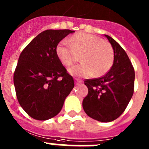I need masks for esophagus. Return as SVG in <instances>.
<instances>
[{"mask_svg": "<svg viewBox=\"0 0 149 149\" xmlns=\"http://www.w3.org/2000/svg\"><path fill=\"white\" fill-rule=\"evenodd\" d=\"M74 83H75L76 85H78V84H80L81 83H82V81H81V80H80V79L75 78L74 79Z\"/></svg>", "mask_w": 149, "mask_h": 149, "instance_id": "34e87169", "label": "esophagus"}]
</instances>
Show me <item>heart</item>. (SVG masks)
Returning <instances> with one entry per match:
<instances>
[{
	"label": "heart",
	"mask_w": 149,
	"mask_h": 149,
	"mask_svg": "<svg viewBox=\"0 0 149 149\" xmlns=\"http://www.w3.org/2000/svg\"><path fill=\"white\" fill-rule=\"evenodd\" d=\"M56 55L63 65L72 66L80 60L83 63L69 69L72 75L89 77L104 75L114 62V51L111 45L93 34L80 33L68 41H61L56 48Z\"/></svg>",
	"instance_id": "1"
}]
</instances>
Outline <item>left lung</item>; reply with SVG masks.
I'll return each instance as SVG.
<instances>
[{
	"label": "left lung",
	"instance_id": "left-lung-1",
	"mask_svg": "<svg viewBox=\"0 0 149 149\" xmlns=\"http://www.w3.org/2000/svg\"><path fill=\"white\" fill-rule=\"evenodd\" d=\"M105 36L113 48V64L103 77L84 81L88 95L83 101V107L91 118L109 122L119 118L131 101L134 90L135 72L122 46L109 36Z\"/></svg>",
	"mask_w": 149,
	"mask_h": 149
}]
</instances>
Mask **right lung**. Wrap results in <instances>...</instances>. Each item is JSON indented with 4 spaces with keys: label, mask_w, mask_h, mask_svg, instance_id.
I'll return each instance as SVG.
<instances>
[{
    "label": "right lung",
    "mask_w": 149,
    "mask_h": 149,
    "mask_svg": "<svg viewBox=\"0 0 149 149\" xmlns=\"http://www.w3.org/2000/svg\"><path fill=\"white\" fill-rule=\"evenodd\" d=\"M74 30H47L21 53L13 81L18 103L33 119L44 121L56 116L74 86L56 55L60 41Z\"/></svg>",
    "instance_id": "add662e5"
}]
</instances>
